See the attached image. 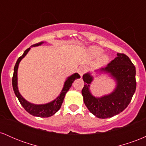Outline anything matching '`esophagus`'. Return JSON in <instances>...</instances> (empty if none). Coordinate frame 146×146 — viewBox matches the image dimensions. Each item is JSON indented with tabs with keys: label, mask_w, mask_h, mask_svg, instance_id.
Here are the masks:
<instances>
[{
	"label": "esophagus",
	"mask_w": 146,
	"mask_h": 146,
	"mask_svg": "<svg viewBox=\"0 0 146 146\" xmlns=\"http://www.w3.org/2000/svg\"><path fill=\"white\" fill-rule=\"evenodd\" d=\"M86 70H87V68H86V66H80V67L78 68V72L79 74L80 75V76H82V75L84 74L85 73H86Z\"/></svg>",
	"instance_id": "34e87169"
}]
</instances>
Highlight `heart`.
Returning a JSON list of instances; mask_svg holds the SVG:
<instances>
[{
	"instance_id": "obj_1",
	"label": "heart",
	"mask_w": 146,
	"mask_h": 146,
	"mask_svg": "<svg viewBox=\"0 0 146 146\" xmlns=\"http://www.w3.org/2000/svg\"><path fill=\"white\" fill-rule=\"evenodd\" d=\"M90 52L93 56H99L102 54L103 50L100 47H98V46H92L90 48ZM101 61L102 63H106L108 61V57L106 56H103L101 58Z\"/></svg>"
}]
</instances>
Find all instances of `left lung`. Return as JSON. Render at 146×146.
Masks as SVG:
<instances>
[{"label":"left lung","mask_w":146,"mask_h":146,"mask_svg":"<svg viewBox=\"0 0 146 146\" xmlns=\"http://www.w3.org/2000/svg\"><path fill=\"white\" fill-rule=\"evenodd\" d=\"M117 56L105 68L100 70L110 73L116 80V88L110 95L100 98L93 96L89 90L93 77L89 73L83 75L84 102L90 113L100 119L109 118L123 111L131 102L136 90L135 66L124 53H118Z\"/></svg>","instance_id":"8db88e82"}]
</instances>
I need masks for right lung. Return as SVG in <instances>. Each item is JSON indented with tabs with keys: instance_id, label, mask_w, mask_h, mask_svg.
Returning a JSON list of instances; mask_svg holds the SVG:
<instances>
[{
	"instance_id": "right-lung-1",
	"label": "right lung",
	"mask_w": 146,
	"mask_h": 146,
	"mask_svg": "<svg viewBox=\"0 0 146 146\" xmlns=\"http://www.w3.org/2000/svg\"><path fill=\"white\" fill-rule=\"evenodd\" d=\"M42 43L43 42L36 43V44H33V46H39V45L42 44ZM29 49L30 48H28L27 49L25 50L24 53H23V54L19 58H18L17 62H16V64H15L14 70V75H13V78H12L13 89H14L15 95H16V96L18 98L20 103H21V104L23 106V108L26 110V111H27L29 114L33 115V116L40 117H51L60 110V107H61V106L63 103L65 95H66V93H67L68 90H69V88H71L73 81H74L75 79L80 78V75H79L78 73H74V74L72 75L71 76L68 77V78L66 80V81L65 82L64 86V88L62 90L60 95L56 99V100H53V102H50V103L46 104H41V105H36V104H33L29 103V102H28L27 100H25V99L22 97V95L20 94L19 91H18V82H17V79H18L17 71H18V65H19V63L21 61V60L23 59L25 56H26L27 53L28 51H29Z\"/></svg>"
}]
</instances>
